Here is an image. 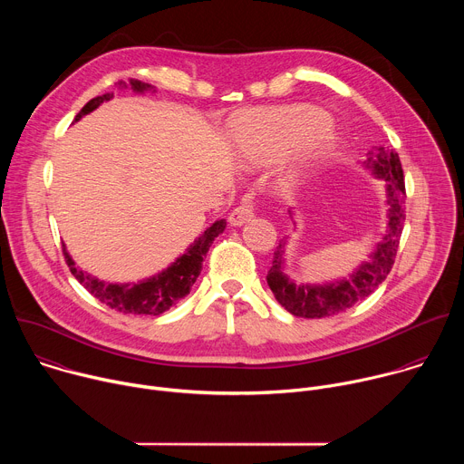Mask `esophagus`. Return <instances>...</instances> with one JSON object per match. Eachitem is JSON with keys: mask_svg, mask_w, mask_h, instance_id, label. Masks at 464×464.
I'll return each instance as SVG.
<instances>
[{"mask_svg": "<svg viewBox=\"0 0 464 464\" xmlns=\"http://www.w3.org/2000/svg\"><path fill=\"white\" fill-rule=\"evenodd\" d=\"M253 217H255V213H253V204L244 202V204H240L237 209L231 211V215H229V224H231V226H242V224L249 222Z\"/></svg>", "mask_w": 464, "mask_h": 464, "instance_id": "esophagus-1", "label": "esophagus"}]
</instances>
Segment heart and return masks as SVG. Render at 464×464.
Returning a JSON list of instances; mask_svg holds the SVG:
<instances>
[{"label": "heart", "mask_w": 464, "mask_h": 464, "mask_svg": "<svg viewBox=\"0 0 464 464\" xmlns=\"http://www.w3.org/2000/svg\"><path fill=\"white\" fill-rule=\"evenodd\" d=\"M328 122L323 110L306 104L251 110L233 122V150L240 163L262 165L310 140L308 154L319 158L334 143Z\"/></svg>", "instance_id": "heart-1"}]
</instances>
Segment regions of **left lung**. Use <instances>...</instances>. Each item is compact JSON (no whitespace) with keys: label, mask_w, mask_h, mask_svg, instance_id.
<instances>
[{"label":"left lung","mask_w":464,"mask_h":464,"mask_svg":"<svg viewBox=\"0 0 464 464\" xmlns=\"http://www.w3.org/2000/svg\"><path fill=\"white\" fill-rule=\"evenodd\" d=\"M363 167L369 169L376 178L385 181V194H387V231L382 242L376 244V249L371 253V260L362 262L360 266L353 272L351 277L324 283V285H295L285 272V237L274 256V266L270 268L266 281L272 288L276 299L297 317H328L340 312H345L358 301L369 297L389 276L396 249H399L401 235L404 229V204H406V185H404V172L402 163L396 152L376 147L367 154ZM292 220L294 213L288 211ZM295 226V222H294Z\"/></svg>","instance_id":"obj_1"}]
</instances>
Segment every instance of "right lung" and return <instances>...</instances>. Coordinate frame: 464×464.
Listing matches in <instances>:
<instances>
[{
  "instance_id": "add662e5",
  "label": "right lung",
  "mask_w": 464,
  "mask_h": 464,
  "mask_svg": "<svg viewBox=\"0 0 464 464\" xmlns=\"http://www.w3.org/2000/svg\"><path fill=\"white\" fill-rule=\"evenodd\" d=\"M119 88L121 90L130 88L136 93H145V92L154 90V86L141 82V81H130V86H126L124 82H119ZM111 97H113V93H104L101 97L92 99L75 115V122L81 121L90 111L97 110L102 102L110 101ZM224 229H226V220H217L211 227H208L200 237H198L185 249V253L179 255L170 264L169 268H165L158 276H152V277L138 281V283L119 285V283H106V281L93 277L92 274H88L77 266L75 260L68 253V249H65V246H63V256H65V262H68L70 272L75 276V279L101 303L108 304L110 308L117 310V312H122V314L160 315V314L167 312L169 308H172L179 299H183L190 292L192 285L196 283L198 276H200V272H202L204 256L208 255L213 240L220 233H224Z\"/></svg>"
}]
</instances>
